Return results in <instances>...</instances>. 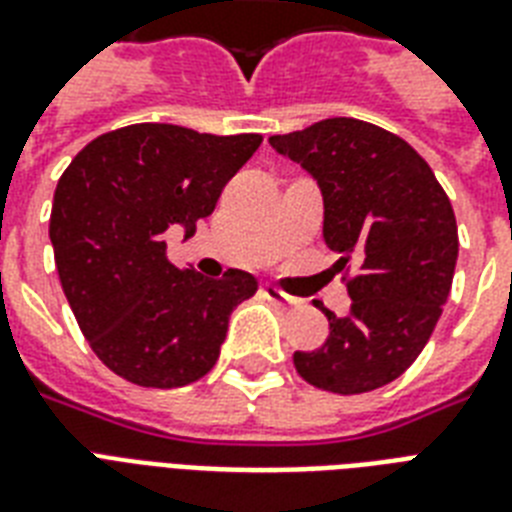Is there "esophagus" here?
Listing matches in <instances>:
<instances>
[{"mask_svg": "<svg viewBox=\"0 0 512 512\" xmlns=\"http://www.w3.org/2000/svg\"><path fill=\"white\" fill-rule=\"evenodd\" d=\"M263 297L268 300V303L279 305V308H297V305H300L297 297L287 295V292H281V289L276 287H263Z\"/></svg>", "mask_w": 512, "mask_h": 512, "instance_id": "obj_1", "label": "esophagus"}]
</instances>
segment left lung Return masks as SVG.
<instances>
[{
    "label": "left lung",
    "instance_id": "left-lung-1",
    "mask_svg": "<svg viewBox=\"0 0 512 512\" xmlns=\"http://www.w3.org/2000/svg\"><path fill=\"white\" fill-rule=\"evenodd\" d=\"M268 143L316 177L337 271L356 265L348 316L321 308L329 337L295 350L297 374L340 396L382 388L414 364L444 311L460 249L452 201L428 162L377 124L335 116Z\"/></svg>",
    "mask_w": 512,
    "mask_h": 512
}]
</instances>
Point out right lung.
Listing matches in <instances>:
<instances>
[{
    "instance_id": "right-lung-1",
    "label": "right lung",
    "mask_w": 512,
    "mask_h": 512,
    "mask_svg": "<svg viewBox=\"0 0 512 512\" xmlns=\"http://www.w3.org/2000/svg\"><path fill=\"white\" fill-rule=\"evenodd\" d=\"M263 138L177 124L106 132L60 175L50 215L60 287L103 364L143 388H180L215 366L252 273L204 279L167 260L170 225L196 233Z\"/></svg>"
}]
</instances>
